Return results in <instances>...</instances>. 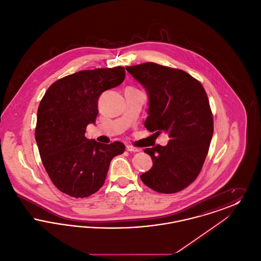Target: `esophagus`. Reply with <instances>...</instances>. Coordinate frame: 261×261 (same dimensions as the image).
Segmentation results:
<instances>
[{"instance_id": "34e87169", "label": "esophagus", "mask_w": 261, "mask_h": 261, "mask_svg": "<svg viewBox=\"0 0 261 261\" xmlns=\"http://www.w3.org/2000/svg\"><path fill=\"white\" fill-rule=\"evenodd\" d=\"M126 149H127L128 151H133V152H136V151H139V149H138V148H136V147H134V146H130V145L126 146Z\"/></svg>"}]
</instances>
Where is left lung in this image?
Returning <instances> with one entry per match:
<instances>
[{
    "mask_svg": "<svg viewBox=\"0 0 261 261\" xmlns=\"http://www.w3.org/2000/svg\"><path fill=\"white\" fill-rule=\"evenodd\" d=\"M126 70L148 91L146 128L170 138L164 147L145 149L153 164L141 180L162 194L180 192L199 176L210 149L213 116L207 95L199 81L181 69L145 62Z\"/></svg>",
    "mask_w": 261,
    "mask_h": 261,
    "instance_id": "left-lung-1",
    "label": "left lung"
}]
</instances>
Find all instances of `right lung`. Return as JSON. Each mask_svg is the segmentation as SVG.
Returning <instances> with one entry per match:
<instances>
[{
	"label": "right lung",
	"mask_w": 261,
	"mask_h": 261,
	"mask_svg": "<svg viewBox=\"0 0 261 261\" xmlns=\"http://www.w3.org/2000/svg\"><path fill=\"white\" fill-rule=\"evenodd\" d=\"M123 66L82 70L50 85L37 112L35 139L53 184L73 198H87L105 183L112 159L124 144H100L85 137L95 123L100 94L123 82Z\"/></svg>",
	"instance_id": "1"
}]
</instances>
